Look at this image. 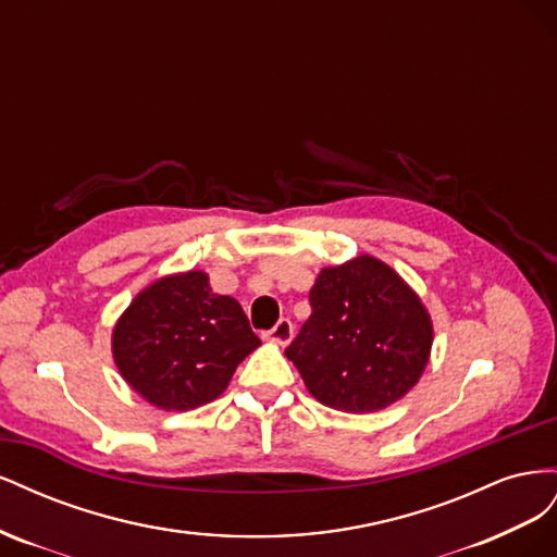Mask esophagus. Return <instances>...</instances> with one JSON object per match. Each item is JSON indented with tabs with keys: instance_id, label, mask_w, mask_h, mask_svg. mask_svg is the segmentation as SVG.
<instances>
[{
	"instance_id": "34e87169",
	"label": "esophagus",
	"mask_w": 557,
	"mask_h": 557,
	"mask_svg": "<svg viewBox=\"0 0 557 557\" xmlns=\"http://www.w3.org/2000/svg\"><path fill=\"white\" fill-rule=\"evenodd\" d=\"M264 339L285 346V344H288V342L293 339V323H290L288 318H281L272 330L264 332Z\"/></svg>"
}]
</instances>
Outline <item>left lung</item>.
Segmentation results:
<instances>
[{
    "label": "left lung",
    "mask_w": 557,
    "mask_h": 557,
    "mask_svg": "<svg viewBox=\"0 0 557 557\" xmlns=\"http://www.w3.org/2000/svg\"><path fill=\"white\" fill-rule=\"evenodd\" d=\"M309 301L311 315L285 356L320 404L372 413L418 383L430 360L432 320L393 267L372 256L325 267Z\"/></svg>",
    "instance_id": "left-lung-1"
}]
</instances>
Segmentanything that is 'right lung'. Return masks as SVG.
<instances>
[{
	"label": "right lung",
	"mask_w": 557,
	"mask_h": 557,
	"mask_svg": "<svg viewBox=\"0 0 557 557\" xmlns=\"http://www.w3.org/2000/svg\"><path fill=\"white\" fill-rule=\"evenodd\" d=\"M258 346L239 301L215 295L205 272L150 283L111 336L117 372L164 411H190L223 395L234 369Z\"/></svg>",
	"instance_id": "obj_1"
}]
</instances>
